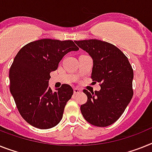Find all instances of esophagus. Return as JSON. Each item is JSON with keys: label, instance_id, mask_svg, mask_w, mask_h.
I'll return each mask as SVG.
<instances>
[{"label": "esophagus", "instance_id": "34e87169", "mask_svg": "<svg viewBox=\"0 0 152 152\" xmlns=\"http://www.w3.org/2000/svg\"><path fill=\"white\" fill-rule=\"evenodd\" d=\"M73 92H74V94H80V93L82 92V90H80V89H79V88H74Z\"/></svg>", "mask_w": 152, "mask_h": 152}]
</instances>
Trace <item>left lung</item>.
Listing matches in <instances>:
<instances>
[{
  "mask_svg": "<svg viewBox=\"0 0 152 152\" xmlns=\"http://www.w3.org/2000/svg\"><path fill=\"white\" fill-rule=\"evenodd\" d=\"M93 59L91 78L100 83V91L83 93L87 102L80 107L88 123L96 127L113 124L125 110L133 96L134 72L128 58L119 48L107 42L74 41Z\"/></svg>",
  "mask_w": 152,
  "mask_h": 152,
  "instance_id": "obj_1",
  "label": "left lung"
}]
</instances>
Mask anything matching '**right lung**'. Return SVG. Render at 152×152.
Instances as JSON below:
<instances>
[{
    "label": "right lung",
    "instance_id": "right-lung-1",
    "mask_svg": "<svg viewBox=\"0 0 152 152\" xmlns=\"http://www.w3.org/2000/svg\"><path fill=\"white\" fill-rule=\"evenodd\" d=\"M78 50L71 40L45 39L25 45L18 52L9 71L10 91L29 124L49 129L60 122L73 90L63 84L52 92L48 86L50 72L57 69L65 55Z\"/></svg>",
    "mask_w": 152,
    "mask_h": 152
}]
</instances>
